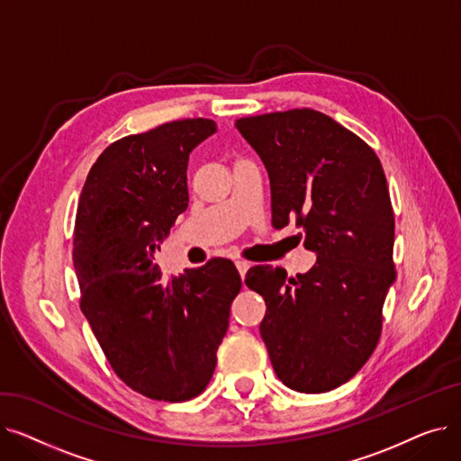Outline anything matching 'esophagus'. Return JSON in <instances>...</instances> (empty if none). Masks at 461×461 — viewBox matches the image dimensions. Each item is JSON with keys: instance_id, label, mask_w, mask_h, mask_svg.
<instances>
[{"instance_id": "34e87169", "label": "esophagus", "mask_w": 461, "mask_h": 461, "mask_svg": "<svg viewBox=\"0 0 461 461\" xmlns=\"http://www.w3.org/2000/svg\"><path fill=\"white\" fill-rule=\"evenodd\" d=\"M235 267H237L240 278H245L247 271L250 269V263H249V261H243V259H239V261H235Z\"/></svg>"}]
</instances>
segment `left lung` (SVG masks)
Listing matches in <instances>:
<instances>
[{"instance_id":"1","label":"left lung","mask_w":461,"mask_h":461,"mask_svg":"<svg viewBox=\"0 0 461 461\" xmlns=\"http://www.w3.org/2000/svg\"><path fill=\"white\" fill-rule=\"evenodd\" d=\"M235 127L267 167L273 226L295 221L318 256L297 278L271 265L247 273L267 304L261 338L285 386L329 393L374 353L396 278L383 166L365 140L310 108L240 117Z\"/></svg>"}]
</instances>
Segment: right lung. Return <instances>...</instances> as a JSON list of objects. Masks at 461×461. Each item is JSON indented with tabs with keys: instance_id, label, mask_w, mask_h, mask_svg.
Returning a JSON list of instances; mask_svg holds the SVG:
<instances>
[{
	"instance_id": "obj_1",
	"label": "right lung",
	"mask_w": 461,
	"mask_h": 461,
	"mask_svg": "<svg viewBox=\"0 0 461 461\" xmlns=\"http://www.w3.org/2000/svg\"><path fill=\"white\" fill-rule=\"evenodd\" d=\"M212 119L169 121L101 153L75 222L80 308L110 366L158 402L196 398L209 384L240 276L230 259L166 278L155 252L188 207V155Z\"/></svg>"
}]
</instances>
